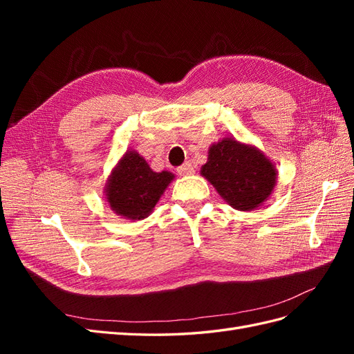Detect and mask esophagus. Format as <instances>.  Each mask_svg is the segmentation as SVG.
Segmentation results:
<instances>
[{
    "label": "esophagus",
    "instance_id": "1",
    "mask_svg": "<svg viewBox=\"0 0 354 354\" xmlns=\"http://www.w3.org/2000/svg\"><path fill=\"white\" fill-rule=\"evenodd\" d=\"M177 171H178V174H180V176H190V174H194V173H195L194 165H192L190 162H185L183 165L177 168Z\"/></svg>",
    "mask_w": 354,
    "mask_h": 354
}]
</instances>
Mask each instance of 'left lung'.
I'll use <instances>...</instances> for the list:
<instances>
[{
	"mask_svg": "<svg viewBox=\"0 0 354 354\" xmlns=\"http://www.w3.org/2000/svg\"><path fill=\"white\" fill-rule=\"evenodd\" d=\"M201 174L239 211L260 207L276 185V171L270 160L255 147L233 138H224L209 147L208 162Z\"/></svg>",
	"mask_w": 354,
	"mask_h": 354,
	"instance_id": "8db88e82",
	"label": "left lung"
}]
</instances>
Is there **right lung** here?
Listing matches in <instances>:
<instances>
[{
    "label": "right lung",
    "instance_id": "right-lung-1",
    "mask_svg": "<svg viewBox=\"0 0 354 354\" xmlns=\"http://www.w3.org/2000/svg\"><path fill=\"white\" fill-rule=\"evenodd\" d=\"M174 176L155 173L137 152H127L106 187L111 208L125 218L142 220L152 212Z\"/></svg>",
    "mask_w": 354,
    "mask_h": 354
}]
</instances>
